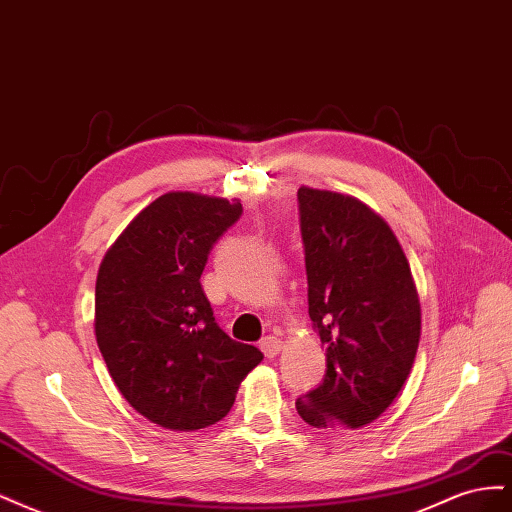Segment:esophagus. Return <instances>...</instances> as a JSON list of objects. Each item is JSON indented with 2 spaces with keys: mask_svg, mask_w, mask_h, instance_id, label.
<instances>
[{
  "mask_svg": "<svg viewBox=\"0 0 512 512\" xmlns=\"http://www.w3.org/2000/svg\"><path fill=\"white\" fill-rule=\"evenodd\" d=\"M260 350L265 352L267 359H273V356H277V354H280V350H282L280 337H275V335L262 337V339H260Z\"/></svg>",
  "mask_w": 512,
  "mask_h": 512,
  "instance_id": "esophagus-1",
  "label": "esophagus"
}]
</instances>
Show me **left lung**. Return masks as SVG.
<instances>
[{
	"mask_svg": "<svg viewBox=\"0 0 512 512\" xmlns=\"http://www.w3.org/2000/svg\"><path fill=\"white\" fill-rule=\"evenodd\" d=\"M309 318L327 374L297 401L314 427H363L393 404L421 337V303L404 250L361 200L299 188Z\"/></svg>",
	"mask_w": 512,
	"mask_h": 512,
	"instance_id": "left-lung-1",
	"label": "left lung"
}]
</instances>
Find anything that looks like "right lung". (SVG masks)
I'll use <instances>...</instances> for the list:
<instances>
[{
  "label": "right lung",
  "mask_w": 512,
  "mask_h": 512,
  "mask_svg": "<svg viewBox=\"0 0 512 512\" xmlns=\"http://www.w3.org/2000/svg\"><path fill=\"white\" fill-rule=\"evenodd\" d=\"M241 203L168 192L106 252L96 280V339L128 404L166 429L222 421L241 380L262 361L230 339L200 286L207 258Z\"/></svg>",
  "instance_id": "right-lung-1"
}]
</instances>
